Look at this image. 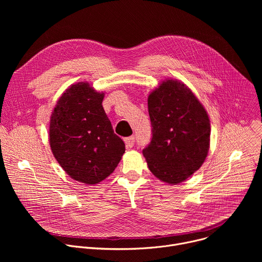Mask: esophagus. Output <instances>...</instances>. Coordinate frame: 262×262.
<instances>
[{
  "mask_svg": "<svg viewBox=\"0 0 262 262\" xmlns=\"http://www.w3.org/2000/svg\"><path fill=\"white\" fill-rule=\"evenodd\" d=\"M124 142H125V146L126 148H132L134 145H135V137L134 136H130V137H127L124 139Z\"/></svg>",
  "mask_w": 262,
  "mask_h": 262,
  "instance_id": "34e87169",
  "label": "esophagus"
}]
</instances>
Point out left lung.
Wrapping results in <instances>:
<instances>
[{
	"instance_id": "left-lung-1",
	"label": "left lung",
	"mask_w": 262,
	"mask_h": 262,
	"mask_svg": "<svg viewBox=\"0 0 262 262\" xmlns=\"http://www.w3.org/2000/svg\"><path fill=\"white\" fill-rule=\"evenodd\" d=\"M151 141L144 149L149 170L176 184L195 173L209 148L210 122L205 108L181 82L164 81L148 96Z\"/></svg>"
}]
</instances>
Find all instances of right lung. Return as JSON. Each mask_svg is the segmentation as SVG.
Instances as JSON below:
<instances>
[{"instance_id":"add662e5","label":"right lung","mask_w":262,"mask_h":262,"mask_svg":"<svg viewBox=\"0 0 262 262\" xmlns=\"http://www.w3.org/2000/svg\"><path fill=\"white\" fill-rule=\"evenodd\" d=\"M103 97L88 83L74 84L59 98L51 117L54 157L71 178L86 184L113 173L125 152L102 107Z\"/></svg>"}]
</instances>
